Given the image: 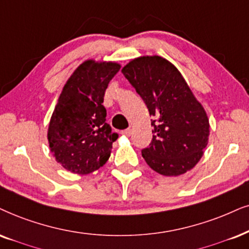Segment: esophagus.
I'll return each instance as SVG.
<instances>
[{
	"label": "esophagus",
	"mask_w": 249,
	"mask_h": 249,
	"mask_svg": "<svg viewBox=\"0 0 249 249\" xmlns=\"http://www.w3.org/2000/svg\"><path fill=\"white\" fill-rule=\"evenodd\" d=\"M122 134L125 135V137H130V135L132 134V130H131V128H127V130L123 131Z\"/></svg>",
	"instance_id": "esophagus-1"
}]
</instances>
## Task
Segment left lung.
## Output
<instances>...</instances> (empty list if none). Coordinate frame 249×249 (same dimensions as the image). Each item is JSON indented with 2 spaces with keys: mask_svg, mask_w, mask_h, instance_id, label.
<instances>
[{
  "mask_svg": "<svg viewBox=\"0 0 249 249\" xmlns=\"http://www.w3.org/2000/svg\"><path fill=\"white\" fill-rule=\"evenodd\" d=\"M122 73L153 116V140L141 150L157 174L174 177L193 169L209 139V119L177 68L161 56H140Z\"/></svg>",
  "mask_w": 249,
  "mask_h": 249,
  "instance_id": "left-lung-1",
  "label": "left lung"
}]
</instances>
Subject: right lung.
<instances>
[{"instance_id": "right-lung-1", "label": "right lung", "mask_w": 249, "mask_h": 249, "mask_svg": "<svg viewBox=\"0 0 249 249\" xmlns=\"http://www.w3.org/2000/svg\"><path fill=\"white\" fill-rule=\"evenodd\" d=\"M121 69L116 62L87 59L70 75L49 122L50 152L72 174L87 175L109 160L118 138L106 122L103 97Z\"/></svg>"}]
</instances>
